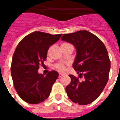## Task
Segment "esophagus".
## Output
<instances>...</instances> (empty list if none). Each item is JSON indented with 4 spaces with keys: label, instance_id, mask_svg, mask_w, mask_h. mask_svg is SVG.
Returning <instances> with one entry per match:
<instances>
[{
    "label": "esophagus",
    "instance_id": "34e87169",
    "mask_svg": "<svg viewBox=\"0 0 120 120\" xmlns=\"http://www.w3.org/2000/svg\"><path fill=\"white\" fill-rule=\"evenodd\" d=\"M63 76V74H62V73H59V75H58V77L59 78H60V77H62Z\"/></svg>",
    "mask_w": 120,
    "mask_h": 120
}]
</instances>
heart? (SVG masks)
<instances>
[{"instance_id":"b5f03b06","label":"heart","mask_w":120,"mask_h":120,"mask_svg":"<svg viewBox=\"0 0 120 120\" xmlns=\"http://www.w3.org/2000/svg\"><path fill=\"white\" fill-rule=\"evenodd\" d=\"M55 68L60 71H64L65 70V66L62 63H58L55 65Z\"/></svg>"}]
</instances>
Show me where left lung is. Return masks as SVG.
Returning a JSON list of instances; mask_svg holds the SVG:
<instances>
[{"mask_svg":"<svg viewBox=\"0 0 120 120\" xmlns=\"http://www.w3.org/2000/svg\"><path fill=\"white\" fill-rule=\"evenodd\" d=\"M61 39L71 43L76 49L73 67L78 76H83L80 81L70 75L71 83L65 90L69 98L79 105H87L98 98L108 82L111 62L105 45L98 37L83 30L64 34Z\"/></svg>","mask_w":120,"mask_h":120,"instance_id":"1","label":"left lung"}]
</instances>
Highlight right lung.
Segmentation results:
<instances>
[{
    "instance_id": "1",
    "label": "right lung",
    "mask_w": 120,
    "mask_h": 120,
    "mask_svg": "<svg viewBox=\"0 0 120 120\" xmlns=\"http://www.w3.org/2000/svg\"><path fill=\"white\" fill-rule=\"evenodd\" d=\"M61 36L35 31L25 37L17 45L12 58L11 73L15 89L26 102L38 104L49 97L58 73L52 71L44 76L38 71L46 60L50 46Z\"/></svg>"
}]
</instances>
